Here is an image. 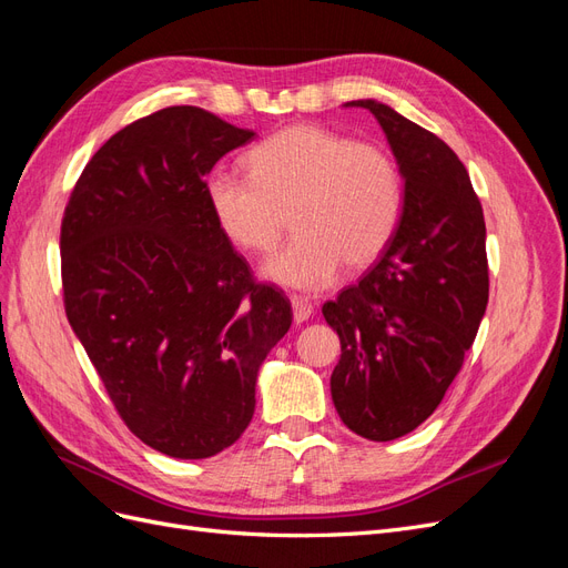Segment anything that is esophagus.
Listing matches in <instances>:
<instances>
[{
	"label": "esophagus",
	"mask_w": 568,
	"mask_h": 568,
	"mask_svg": "<svg viewBox=\"0 0 568 568\" xmlns=\"http://www.w3.org/2000/svg\"><path fill=\"white\" fill-rule=\"evenodd\" d=\"M291 307H294V322H296V324H303V322H307V320H311V317L315 315L311 301L301 298V296L291 298Z\"/></svg>",
	"instance_id": "esophagus-1"
}]
</instances>
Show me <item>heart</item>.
<instances>
[{
	"instance_id": "obj_1",
	"label": "heart",
	"mask_w": 568,
	"mask_h": 568,
	"mask_svg": "<svg viewBox=\"0 0 568 568\" xmlns=\"http://www.w3.org/2000/svg\"><path fill=\"white\" fill-rule=\"evenodd\" d=\"M246 163L251 178L211 173L205 201L220 232L248 253L277 246L291 213L298 236L263 265L284 288L322 291L343 265H372L398 227L403 178L382 146L301 123L251 149Z\"/></svg>"
}]
</instances>
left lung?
<instances>
[{"label":"left lung","instance_id":"left-lung-1","mask_svg":"<svg viewBox=\"0 0 568 568\" xmlns=\"http://www.w3.org/2000/svg\"><path fill=\"white\" fill-rule=\"evenodd\" d=\"M403 178V213L359 284L324 303L341 338L332 400L353 434L386 443L434 415L488 305L486 222L467 168L436 134L374 99Z\"/></svg>","mask_w":568,"mask_h":568}]
</instances>
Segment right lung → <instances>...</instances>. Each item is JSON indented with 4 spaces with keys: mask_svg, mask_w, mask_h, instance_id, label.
Listing matches in <instances>:
<instances>
[{
    "mask_svg": "<svg viewBox=\"0 0 568 568\" xmlns=\"http://www.w3.org/2000/svg\"><path fill=\"white\" fill-rule=\"evenodd\" d=\"M253 136L199 106L156 111L94 153L65 205L68 322L130 432L168 457H213L246 432L291 326L205 201V175Z\"/></svg>",
    "mask_w": 568,
    "mask_h": 568,
    "instance_id": "add662e5",
    "label": "right lung"
}]
</instances>
